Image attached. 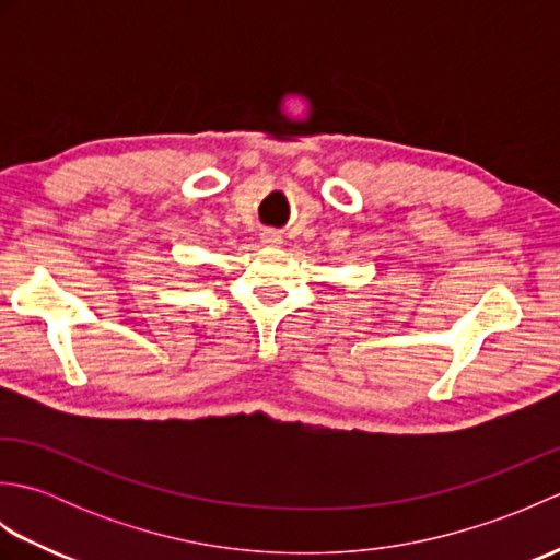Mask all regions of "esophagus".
Wrapping results in <instances>:
<instances>
[{"label":"esophagus","mask_w":560,"mask_h":560,"mask_svg":"<svg viewBox=\"0 0 560 560\" xmlns=\"http://www.w3.org/2000/svg\"><path fill=\"white\" fill-rule=\"evenodd\" d=\"M261 243H269V245H281V235L277 231H265L261 233Z\"/></svg>","instance_id":"obj_1"}]
</instances>
